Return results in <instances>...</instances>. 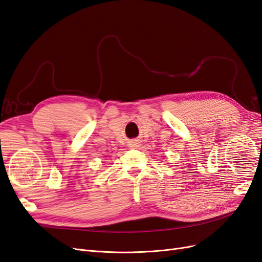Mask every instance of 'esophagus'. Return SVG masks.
<instances>
[{
  "label": "esophagus",
  "instance_id": "34e87169",
  "mask_svg": "<svg viewBox=\"0 0 262 262\" xmlns=\"http://www.w3.org/2000/svg\"><path fill=\"white\" fill-rule=\"evenodd\" d=\"M139 140H137V139H135V140H132L130 141V143H129V146H130V148H137V147H139Z\"/></svg>",
  "mask_w": 262,
  "mask_h": 262
}]
</instances>
